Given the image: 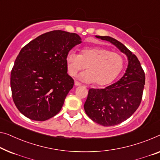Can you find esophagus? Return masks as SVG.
I'll return each instance as SVG.
<instances>
[{
	"mask_svg": "<svg viewBox=\"0 0 160 160\" xmlns=\"http://www.w3.org/2000/svg\"><path fill=\"white\" fill-rule=\"evenodd\" d=\"M75 86H80V85H81V83L78 82V81H75Z\"/></svg>",
	"mask_w": 160,
	"mask_h": 160,
	"instance_id": "obj_1",
	"label": "esophagus"
}]
</instances>
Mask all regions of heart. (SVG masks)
Wrapping results in <instances>:
<instances>
[{"mask_svg":"<svg viewBox=\"0 0 160 160\" xmlns=\"http://www.w3.org/2000/svg\"><path fill=\"white\" fill-rule=\"evenodd\" d=\"M65 60L68 72L72 76L87 66L88 70L80 74L79 79L89 83L95 82L98 85L110 84L121 73L124 65L120 54L100 47H85L80 54L70 52Z\"/></svg>","mask_w":160,"mask_h":160,"instance_id":"heart-1","label":"heart"}]
</instances>
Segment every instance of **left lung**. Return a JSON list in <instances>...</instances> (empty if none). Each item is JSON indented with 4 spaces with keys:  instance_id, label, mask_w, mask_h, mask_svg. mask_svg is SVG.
<instances>
[{
    "instance_id": "left-lung-1",
    "label": "left lung",
    "mask_w": 160,
    "mask_h": 160,
    "mask_svg": "<svg viewBox=\"0 0 160 160\" xmlns=\"http://www.w3.org/2000/svg\"><path fill=\"white\" fill-rule=\"evenodd\" d=\"M117 47L128 57V67L122 78L103 89L91 88L84 104L85 113L94 122L104 126L119 124L130 117L141 103L145 74L135 54L113 38L95 36Z\"/></svg>"
}]
</instances>
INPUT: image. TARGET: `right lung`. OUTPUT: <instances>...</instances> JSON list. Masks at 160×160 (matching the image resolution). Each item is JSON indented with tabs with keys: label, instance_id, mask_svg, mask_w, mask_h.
<instances>
[{
	"label": "right lung",
	"instance_id": "obj_1",
	"mask_svg": "<svg viewBox=\"0 0 160 160\" xmlns=\"http://www.w3.org/2000/svg\"><path fill=\"white\" fill-rule=\"evenodd\" d=\"M81 42L75 33L54 30L21 49L11 70V88L16 108L26 117L43 121L60 111L74 85L66 56Z\"/></svg>",
	"mask_w": 160,
	"mask_h": 160
}]
</instances>
